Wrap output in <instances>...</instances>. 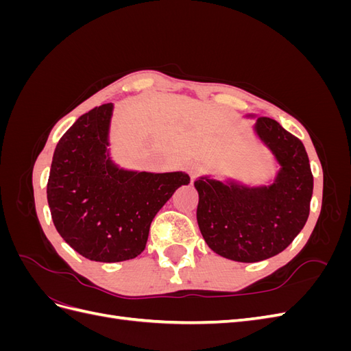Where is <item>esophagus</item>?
I'll use <instances>...</instances> for the list:
<instances>
[{"mask_svg": "<svg viewBox=\"0 0 351 351\" xmlns=\"http://www.w3.org/2000/svg\"><path fill=\"white\" fill-rule=\"evenodd\" d=\"M202 171V167L200 165H190L189 167V173H190V176H192V178H195V177H197V174Z\"/></svg>", "mask_w": 351, "mask_h": 351, "instance_id": "obj_1", "label": "esophagus"}]
</instances>
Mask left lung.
Wrapping results in <instances>:
<instances>
[{
    "mask_svg": "<svg viewBox=\"0 0 351 351\" xmlns=\"http://www.w3.org/2000/svg\"><path fill=\"white\" fill-rule=\"evenodd\" d=\"M254 129L281 165L274 184L250 189L208 177L195 182L202 236L215 253L237 262H259L289 246L306 224L313 192L302 141L268 117H259Z\"/></svg>",
    "mask_w": 351,
    "mask_h": 351,
    "instance_id": "left-lung-1",
    "label": "left lung"
}]
</instances>
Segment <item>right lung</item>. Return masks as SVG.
<instances>
[{
  "label": "right lung",
  "instance_id": "add662e5",
  "mask_svg": "<svg viewBox=\"0 0 351 351\" xmlns=\"http://www.w3.org/2000/svg\"><path fill=\"white\" fill-rule=\"evenodd\" d=\"M112 104L83 114L62 134L47 184L51 217L60 236L82 256L121 262L145 250L151 222L186 173H137L108 156Z\"/></svg>",
  "mask_w": 351,
  "mask_h": 351
}]
</instances>
